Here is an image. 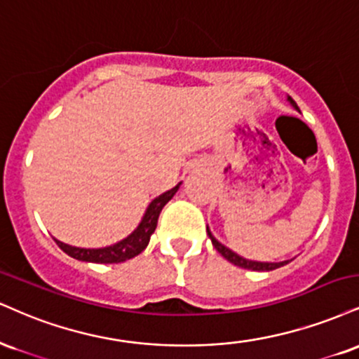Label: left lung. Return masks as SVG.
<instances>
[{"label":"left lung","instance_id":"1","mask_svg":"<svg viewBox=\"0 0 359 359\" xmlns=\"http://www.w3.org/2000/svg\"><path fill=\"white\" fill-rule=\"evenodd\" d=\"M287 100L291 102L292 105H294L296 109H297L296 102L292 100L291 97H289ZM207 234H209L210 241H212L214 248L219 250V254H222V256L226 257L229 262H232V264H234V266H239V267H243V269H250V271H273V269H278V267L284 266V264H287V262H289V261H283V262H257V261H249V259H244V257L237 256L236 252H232L231 249H227L226 245H222L221 243H219V241L215 239V237H214L212 234H210V231H209V229H207Z\"/></svg>","mask_w":359,"mask_h":359}]
</instances>
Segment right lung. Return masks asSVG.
<instances>
[{
  "instance_id": "add662e5",
  "label": "right lung",
  "mask_w": 359,
  "mask_h": 359,
  "mask_svg": "<svg viewBox=\"0 0 359 359\" xmlns=\"http://www.w3.org/2000/svg\"><path fill=\"white\" fill-rule=\"evenodd\" d=\"M180 185V184H179ZM179 185H175L170 191L163 192L162 196L154 198L150 202L149 209L142 219V222L138 224V227L132 232L130 236L125 237L123 241L116 243L114 245H109V248L102 249H81V248H73V245L63 244L60 241L55 239V243L58 244V248L67 252L68 256L73 259H79V261L85 262H97V264H116V262H123L127 259H132L138 256V254L144 250L147 245H149L150 236L154 234L155 227H157L158 215H161L163 205L174 197V194L179 191Z\"/></svg>"
}]
</instances>
